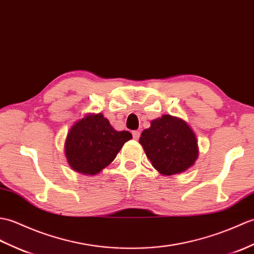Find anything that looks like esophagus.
<instances>
[{
  "label": "esophagus",
  "instance_id": "esophagus-1",
  "mask_svg": "<svg viewBox=\"0 0 254 254\" xmlns=\"http://www.w3.org/2000/svg\"><path fill=\"white\" fill-rule=\"evenodd\" d=\"M132 137H133V139L138 140L139 137H140V131L139 130H133L132 131Z\"/></svg>",
  "mask_w": 254,
  "mask_h": 254
}]
</instances>
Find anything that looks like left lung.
<instances>
[{"label":"left lung","instance_id":"obj_1","mask_svg":"<svg viewBox=\"0 0 254 254\" xmlns=\"http://www.w3.org/2000/svg\"><path fill=\"white\" fill-rule=\"evenodd\" d=\"M139 142L152 166L167 176L187 171L199 155L192 129L185 121L167 114L152 121Z\"/></svg>","mask_w":254,"mask_h":254}]
</instances>
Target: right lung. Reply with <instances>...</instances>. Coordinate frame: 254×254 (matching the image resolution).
I'll list each match as a JSON object with an SVG mask.
<instances>
[{"mask_svg":"<svg viewBox=\"0 0 254 254\" xmlns=\"http://www.w3.org/2000/svg\"><path fill=\"white\" fill-rule=\"evenodd\" d=\"M131 138L129 131L115 130L101 113L89 114L75 123L67 133V162L74 171L93 176L109 166Z\"/></svg>","mask_w":254,"mask_h":254,"instance_id":"1","label":"right lung"}]
</instances>
